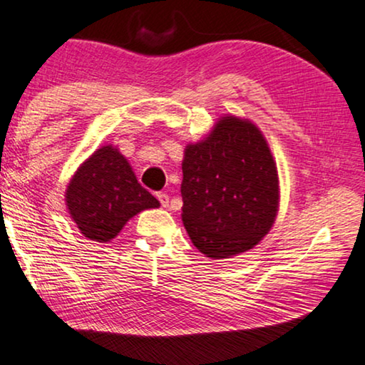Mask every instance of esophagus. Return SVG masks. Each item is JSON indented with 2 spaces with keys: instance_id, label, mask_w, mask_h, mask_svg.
Instances as JSON below:
<instances>
[{
  "instance_id": "obj_1",
  "label": "esophagus",
  "mask_w": 365,
  "mask_h": 365,
  "mask_svg": "<svg viewBox=\"0 0 365 365\" xmlns=\"http://www.w3.org/2000/svg\"><path fill=\"white\" fill-rule=\"evenodd\" d=\"M157 199L160 200L161 207H168V205H170V197H168V194L158 192V194H157Z\"/></svg>"
}]
</instances>
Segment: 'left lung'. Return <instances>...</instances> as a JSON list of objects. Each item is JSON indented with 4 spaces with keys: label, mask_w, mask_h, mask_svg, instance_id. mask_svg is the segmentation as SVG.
<instances>
[{
    "label": "left lung",
    "mask_w": 365,
    "mask_h": 365,
    "mask_svg": "<svg viewBox=\"0 0 365 365\" xmlns=\"http://www.w3.org/2000/svg\"><path fill=\"white\" fill-rule=\"evenodd\" d=\"M182 223L210 259L246 252L270 231L278 212V173L264 135L226 116L182 160Z\"/></svg>",
    "instance_id": "1"
}]
</instances>
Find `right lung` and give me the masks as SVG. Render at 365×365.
Masks as SVG:
<instances>
[{
	"instance_id": "obj_1",
	"label": "right lung",
	"mask_w": 365,
	"mask_h": 365,
	"mask_svg": "<svg viewBox=\"0 0 365 365\" xmlns=\"http://www.w3.org/2000/svg\"><path fill=\"white\" fill-rule=\"evenodd\" d=\"M66 205L83 236L108 242L129 218L145 208H157L160 202L137 182L118 148L106 145L76 171L66 190Z\"/></svg>"
}]
</instances>
